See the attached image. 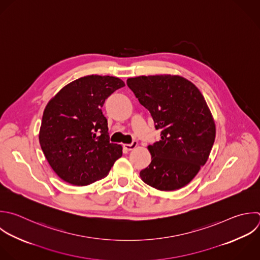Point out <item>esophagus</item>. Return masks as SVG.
Returning a JSON list of instances; mask_svg holds the SVG:
<instances>
[{
	"label": "esophagus",
	"instance_id": "obj_1",
	"mask_svg": "<svg viewBox=\"0 0 260 260\" xmlns=\"http://www.w3.org/2000/svg\"><path fill=\"white\" fill-rule=\"evenodd\" d=\"M137 141H135V140H133L131 143H129V144H124V148L126 149V150H132V149H134L136 146H137Z\"/></svg>",
	"mask_w": 260,
	"mask_h": 260
}]
</instances>
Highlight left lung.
<instances>
[{"mask_svg": "<svg viewBox=\"0 0 260 260\" xmlns=\"http://www.w3.org/2000/svg\"><path fill=\"white\" fill-rule=\"evenodd\" d=\"M127 85L161 130L159 141L148 146L151 162L140 172L142 181L161 191L184 187L205 165L215 138L204 98L180 76H139Z\"/></svg>", "mask_w": 260, "mask_h": 260, "instance_id": "left-lung-1", "label": "left lung"}]
</instances>
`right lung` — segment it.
I'll use <instances>...</instances> for the list:
<instances>
[{"mask_svg": "<svg viewBox=\"0 0 260 260\" xmlns=\"http://www.w3.org/2000/svg\"><path fill=\"white\" fill-rule=\"evenodd\" d=\"M125 83L113 76L89 75L63 87L45 109L40 144L54 172L65 182L89 185L106 177L122 156L110 142L102 108Z\"/></svg>", "mask_w": 260, "mask_h": 260, "instance_id": "right-lung-1", "label": "right lung"}]
</instances>
